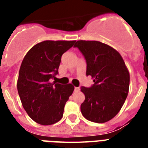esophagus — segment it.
Instances as JSON below:
<instances>
[{"instance_id":"34e87169","label":"esophagus","mask_w":148,"mask_h":148,"mask_svg":"<svg viewBox=\"0 0 148 148\" xmlns=\"http://www.w3.org/2000/svg\"><path fill=\"white\" fill-rule=\"evenodd\" d=\"M80 90V88H77V87H74V91H79Z\"/></svg>"}]
</instances>
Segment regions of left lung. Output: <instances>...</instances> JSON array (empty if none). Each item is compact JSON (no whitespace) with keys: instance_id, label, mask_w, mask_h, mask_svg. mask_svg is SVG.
Returning a JSON list of instances; mask_svg holds the SVG:
<instances>
[{"instance_id":"left-lung-1","label":"left lung","mask_w":148,"mask_h":148,"mask_svg":"<svg viewBox=\"0 0 148 148\" xmlns=\"http://www.w3.org/2000/svg\"><path fill=\"white\" fill-rule=\"evenodd\" d=\"M74 47L85 58L86 75L94 79L91 87L81 88L85 95L81 113L90 121H108L119 112L128 94L130 74L125 63L116 50L100 41L78 40Z\"/></svg>"}]
</instances>
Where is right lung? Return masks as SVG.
Listing matches in <instances>:
<instances>
[{"mask_svg":"<svg viewBox=\"0 0 148 148\" xmlns=\"http://www.w3.org/2000/svg\"><path fill=\"white\" fill-rule=\"evenodd\" d=\"M75 40H45L27 53L20 67L17 91L29 117L38 124L51 125L63 117L64 105L74 87L57 83L61 56Z\"/></svg>","mask_w":148,"mask_h":148,"instance_id":"1","label":"right lung"}]
</instances>
